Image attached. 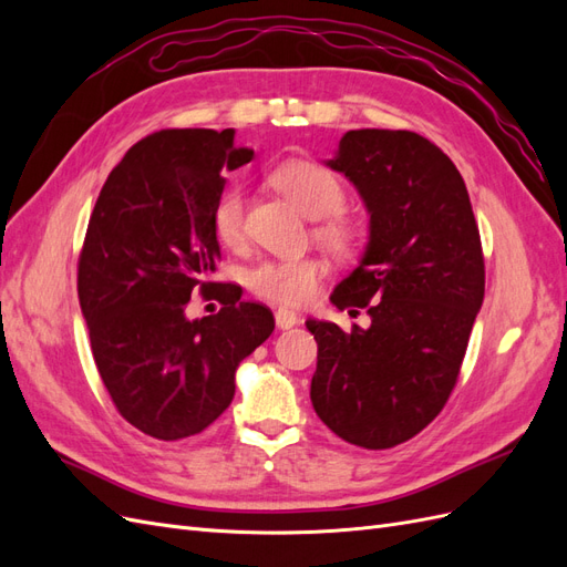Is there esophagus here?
<instances>
[{"label": "esophagus", "instance_id": "34e87169", "mask_svg": "<svg viewBox=\"0 0 567 567\" xmlns=\"http://www.w3.org/2000/svg\"><path fill=\"white\" fill-rule=\"evenodd\" d=\"M274 319H277V326L279 329H293V326L300 321V317L293 312V310H286V307H279L277 315H274Z\"/></svg>", "mask_w": 567, "mask_h": 567}]
</instances>
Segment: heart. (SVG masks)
<instances>
[{"mask_svg":"<svg viewBox=\"0 0 567 567\" xmlns=\"http://www.w3.org/2000/svg\"><path fill=\"white\" fill-rule=\"evenodd\" d=\"M269 182L293 200L307 217H321L315 227L319 241L340 257H350L364 241V229L342 213L346 186L333 169L315 161H288L269 175ZM213 231L221 246L238 248L246 238V196L241 188H229L213 208ZM329 265L319 255L267 257L252 265L246 284L257 298L279 305H302L315 296Z\"/></svg>","mask_w":567,"mask_h":567,"instance_id":"1","label":"heart"}]
</instances>
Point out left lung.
Here are the masks:
<instances>
[{
  "label": "left lung",
  "instance_id": "left-lung-1",
  "mask_svg": "<svg viewBox=\"0 0 567 567\" xmlns=\"http://www.w3.org/2000/svg\"><path fill=\"white\" fill-rule=\"evenodd\" d=\"M371 215L362 262L331 302L369 329L307 321L317 340L312 406L364 450L419 435L456 385L485 298V257L466 184L442 148L409 130H350L326 163Z\"/></svg>",
  "mask_w": 567,
  "mask_h": 567
}]
</instances>
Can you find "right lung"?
Here are the masks:
<instances>
[{"instance_id":"1","label":"right lung","mask_w":567,"mask_h":567,"mask_svg":"<svg viewBox=\"0 0 567 567\" xmlns=\"http://www.w3.org/2000/svg\"><path fill=\"white\" fill-rule=\"evenodd\" d=\"M250 161L234 130L153 132L113 167L92 210L78 262L92 354L120 416L156 440L192 437L217 421L238 364L274 331L269 307L213 281L221 173ZM196 289L223 310L186 320Z\"/></svg>"}]
</instances>
